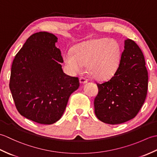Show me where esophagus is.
Instances as JSON below:
<instances>
[{
  "label": "esophagus",
  "mask_w": 157,
  "mask_h": 157,
  "mask_svg": "<svg viewBox=\"0 0 157 157\" xmlns=\"http://www.w3.org/2000/svg\"><path fill=\"white\" fill-rule=\"evenodd\" d=\"M88 79L84 78V77H81V78H79V82H80L81 84H86V83L88 82Z\"/></svg>",
  "instance_id": "34e87169"
}]
</instances>
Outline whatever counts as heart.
Masks as SVG:
<instances>
[{
	"mask_svg": "<svg viewBox=\"0 0 157 157\" xmlns=\"http://www.w3.org/2000/svg\"><path fill=\"white\" fill-rule=\"evenodd\" d=\"M66 52L63 60L73 73L81 71L87 65L88 73L97 79H106L115 75L121 62L122 49L115 39H93L75 45Z\"/></svg>",
	"mask_w": 157,
	"mask_h": 157,
	"instance_id": "heart-1",
	"label": "heart"
}]
</instances>
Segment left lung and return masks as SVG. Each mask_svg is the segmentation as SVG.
<instances>
[{
  "instance_id": "left-lung-1",
  "label": "left lung",
  "mask_w": 157,
  "mask_h": 157,
  "mask_svg": "<svg viewBox=\"0 0 157 157\" xmlns=\"http://www.w3.org/2000/svg\"><path fill=\"white\" fill-rule=\"evenodd\" d=\"M141 49L132 40L125 41L117 71L109 80L97 84L94 98L97 118L108 124H119L134 118L147 95L148 71Z\"/></svg>"
}]
</instances>
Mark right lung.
Masks as SVG:
<instances>
[{"instance_id":"right-lung-1","label":"right lung","mask_w":157,"mask_h":157,"mask_svg":"<svg viewBox=\"0 0 157 157\" xmlns=\"http://www.w3.org/2000/svg\"><path fill=\"white\" fill-rule=\"evenodd\" d=\"M57 38L46 32L29 36L11 66L9 88L18 112L40 124L61 119L70 95L79 86L78 77L66 75L60 63Z\"/></svg>"}]
</instances>
